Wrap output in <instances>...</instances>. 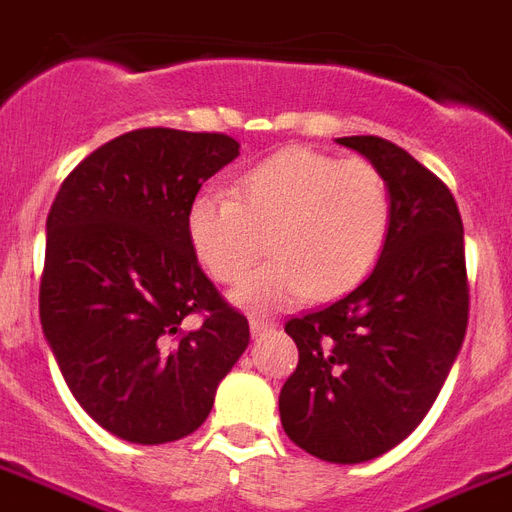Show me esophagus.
<instances>
[{"label": "esophagus", "instance_id": "34e87169", "mask_svg": "<svg viewBox=\"0 0 512 512\" xmlns=\"http://www.w3.org/2000/svg\"><path fill=\"white\" fill-rule=\"evenodd\" d=\"M273 322H268V319L263 317H249V330H252V335H263L268 333V330H273Z\"/></svg>", "mask_w": 512, "mask_h": 512}]
</instances>
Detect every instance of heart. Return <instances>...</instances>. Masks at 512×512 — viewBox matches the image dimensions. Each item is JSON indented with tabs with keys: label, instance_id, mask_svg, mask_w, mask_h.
<instances>
[{
	"label": "heart",
	"instance_id": "heart-1",
	"mask_svg": "<svg viewBox=\"0 0 512 512\" xmlns=\"http://www.w3.org/2000/svg\"><path fill=\"white\" fill-rule=\"evenodd\" d=\"M389 225L392 190L373 163L308 147L273 152L236 179L233 195L201 190L187 206L190 247L217 282H241L268 239L271 260L233 295L249 311L346 292L376 265Z\"/></svg>",
	"mask_w": 512,
	"mask_h": 512
}]
</instances>
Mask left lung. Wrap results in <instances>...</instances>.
Returning a JSON list of instances; mask_svg holds the SVG:
<instances>
[{"mask_svg": "<svg viewBox=\"0 0 512 512\" xmlns=\"http://www.w3.org/2000/svg\"><path fill=\"white\" fill-rule=\"evenodd\" d=\"M335 142L384 174L392 225L360 287L284 325L300 360L282 386L279 416L311 456L360 464L403 443L427 416L462 349L470 295L451 190L386 139Z\"/></svg>", "mask_w": 512, "mask_h": 512, "instance_id": "1", "label": "left lung"}]
</instances>
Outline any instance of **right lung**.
Returning <instances> with one entry per match:
<instances>
[{
  "label": "right lung",
  "mask_w": 512,
  "mask_h": 512,
  "mask_svg": "<svg viewBox=\"0 0 512 512\" xmlns=\"http://www.w3.org/2000/svg\"><path fill=\"white\" fill-rule=\"evenodd\" d=\"M239 147L225 134L131 131L91 152L50 206L42 333L74 400L115 438L158 446L195 432L247 349V317L187 239V206Z\"/></svg>",
  "instance_id": "1"
}]
</instances>
